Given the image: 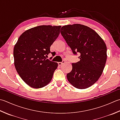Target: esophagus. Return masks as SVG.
<instances>
[{
    "label": "esophagus",
    "mask_w": 120,
    "mask_h": 120,
    "mask_svg": "<svg viewBox=\"0 0 120 120\" xmlns=\"http://www.w3.org/2000/svg\"><path fill=\"white\" fill-rule=\"evenodd\" d=\"M64 63V61H62V62H58V65H59V66H60V65H61L63 63Z\"/></svg>",
    "instance_id": "1"
}]
</instances>
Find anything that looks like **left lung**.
Returning <instances> with one entry per match:
<instances>
[{
    "label": "left lung",
    "instance_id": "obj_1",
    "mask_svg": "<svg viewBox=\"0 0 120 120\" xmlns=\"http://www.w3.org/2000/svg\"><path fill=\"white\" fill-rule=\"evenodd\" d=\"M60 32L73 53L80 55V60L72 63V71L67 75L68 81L76 88L90 87L98 81L104 69L106 45L95 30L85 25H65Z\"/></svg>",
    "mask_w": 120,
    "mask_h": 120
}]
</instances>
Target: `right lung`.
<instances>
[{
	"mask_svg": "<svg viewBox=\"0 0 120 120\" xmlns=\"http://www.w3.org/2000/svg\"><path fill=\"white\" fill-rule=\"evenodd\" d=\"M60 28L61 26L51 25L31 28L23 33L15 45V69L23 81L32 88L46 86L57 69L58 63L46 58L51 52L50 46L60 34Z\"/></svg>",
	"mask_w": 120,
	"mask_h": 120,
	"instance_id": "right-lung-1",
	"label": "right lung"
}]
</instances>
